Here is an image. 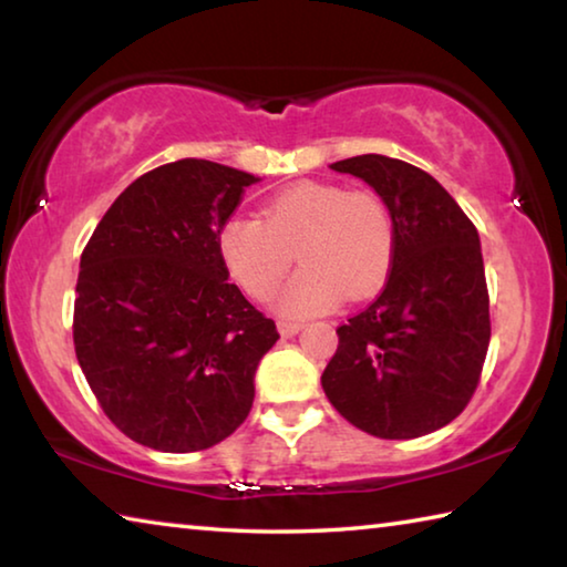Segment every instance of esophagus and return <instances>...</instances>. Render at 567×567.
<instances>
[{
	"label": "esophagus",
	"mask_w": 567,
	"mask_h": 567,
	"mask_svg": "<svg viewBox=\"0 0 567 567\" xmlns=\"http://www.w3.org/2000/svg\"><path fill=\"white\" fill-rule=\"evenodd\" d=\"M302 324L300 322H292V320H280L277 322V330H280L282 338H292V334L300 332Z\"/></svg>",
	"instance_id": "34e87169"
}]
</instances>
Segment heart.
Segmentation results:
<instances>
[{
    "label": "heart",
    "mask_w": 567,
    "mask_h": 567,
    "mask_svg": "<svg viewBox=\"0 0 567 567\" xmlns=\"http://www.w3.org/2000/svg\"><path fill=\"white\" fill-rule=\"evenodd\" d=\"M395 225L378 192L338 182H295L267 199L260 217L233 215L219 227V255L243 290L267 300L295 260L302 262L277 292L285 318L328 312L348 295L360 300L385 282Z\"/></svg>",
    "instance_id": "obj_1"
}]
</instances>
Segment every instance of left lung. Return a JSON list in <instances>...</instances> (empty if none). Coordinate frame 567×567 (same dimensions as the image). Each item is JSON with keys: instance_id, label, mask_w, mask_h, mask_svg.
<instances>
[{"instance_id": "1", "label": "left lung", "mask_w": 567, "mask_h": 567, "mask_svg": "<svg viewBox=\"0 0 567 567\" xmlns=\"http://www.w3.org/2000/svg\"><path fill=\"white\" fill-rule=\"evenodd\" d=\"M332 169L385 199L395 249L382 292L338 328L322 390L344 420L375 437L435 433L475 395L491 344L477 229L435 177L408 162L360 155Z\"/></svg>"}]
</instances>
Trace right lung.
<instances>
[{"label":"right lung","instance_id":"add662e5","mask_svg":"<svg viewBox=\"0 0 567 567\" xmlns=\"http://www.w3.org/2000/svg\"><path fill=\"white\" fill-rule=\"evenodd\" d=\"M252 182L195 157L155 167L84 247L74 352L104 415L134 443L197 453L252 410L257 362L280 334L219 255V227Z\"/></svg>","mask_w":567,"mask_h":567}]
</instances>
